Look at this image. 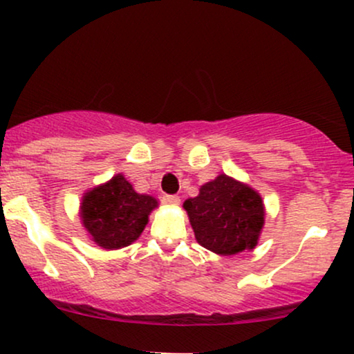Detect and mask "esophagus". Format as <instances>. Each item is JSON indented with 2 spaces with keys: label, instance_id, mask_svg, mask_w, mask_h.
Returning <instances> with one entry per match:
<instances>
[{
  "label": "esophagus",
  "instance_id": "obj_1",
  "mask_svg": "<svg viewBox=\"0 0 354 354\" xmlns=\"http://www.w3.org/2000/svg\"><path fill=\"white\" fill-rule=\"evenodd\" d=\"M180 201V196H176V194H168V196H165V203L169 206H178Z\"/></svg>",
  "mask_w": 354,
  "mask_h": 354
}]
</instances>
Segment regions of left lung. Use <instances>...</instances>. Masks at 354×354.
Returning <instances> with one entry per match:
<instances>
[{
	"label": "left lung",
	"mask_w": 354,
	"mask_h": 354,
	"mask_svg": "<svg viewBox=\"0 0 354 354\" xmlns=\"http://www.w3.org/2000/svg\"><path fill=\"white\" fill-rule=\"evenodd\" d=\"M194 238L219 256L254 250L265 226L261 194L228 174H218L200 188V194L183 203Z\"/></svg>",
	"instance_id": "obj_1"
}]
</instances>
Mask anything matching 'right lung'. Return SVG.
<instances>
[{
	"instance_id": "obj_1",
	"label": "right lung",
	"mask_w": 354,
	"mask_h": 354,
	"mask_svg": "<svg viewBox=\"0 0 354 354\" xmlns=\"http://www.w3.org/2000/svg\"><path fill=\"white\" fill-rule=\"evenodd\" d=\"M156 208V198L136 193L124 174L118 173L83 194L80 219L95 245L108 251L121 250L141 236Z\"/></svg>"
}]
</instances>
